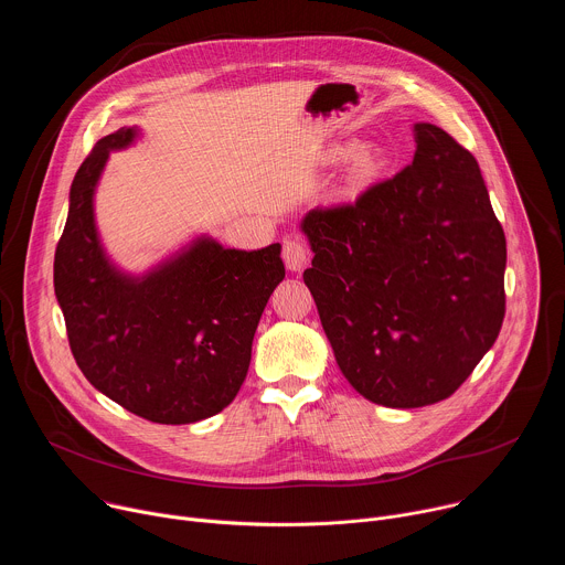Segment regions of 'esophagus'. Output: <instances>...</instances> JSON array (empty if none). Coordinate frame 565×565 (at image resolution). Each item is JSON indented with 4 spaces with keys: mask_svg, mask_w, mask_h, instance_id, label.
Wrapping results in <instances>:
<instances>
[{
    "mask_svg": "<svg viewBox=\"0 0 565 565\" xmlns=\"http://www.w3.org/2000/svg\"><path fill=\"white\" fill-rule=\"evenodd\" d=\"M281 257H284V264H286L288 270L299 273L306 266V262H308V250L303 246V241L297 238V236H286L284 238V253H281Z\"/></svg>",
    "mask_w": 565,
    "mask_h": 565,
    "instance_id": "1",
    "label": "esophagus"
}]
</instances>
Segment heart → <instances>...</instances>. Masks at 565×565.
Here are the masks:
<instances>
[{
    "instance_id": "heart-1",
    "label": "heart",
    "mask_w": 565,
    "mask_h": 565,
    "mask_svg": "<svg viewBox=\"0 0 565 565\" xmlns=\"http://www.w3.org/2000/svg\"><path fill=\"white\" fill-rule=\"evenodd\" d=\"M347 149H340L338 156H344ZM377 168H380V158L375 151L371 149H362L353 156L351 160V168H349V177H347V183H349V190L351 192H358L362 190L364 185H369L373 181V177L377 174Z\"/></svg>"
}]
</instances>
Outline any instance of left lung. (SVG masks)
<instances>
[{
    "label": "left lung",
    "mask_w": 565,
    "mask_h": 565,
    "mask_svg": "<svg viewBox=\"0 0 565 565\" xmlns=\"http://www.w3.org/2000/svg\"><path fill=\"white\" fill-rule=\"evenodd\" d=\"M414 163L301 221L303 281L351 386L375 405L449 397L499 338L505 234L476 158L416 122Z\"/></svg>",
    "instance_id": "left-lung-1"
}]
</instances>
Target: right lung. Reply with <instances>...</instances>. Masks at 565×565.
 <instances>
[{
  "instance_id": "right-lung-1",
  "label": "right lung",
  "mask_w": 565,
  "mask_h": 565,
  "mask_svg": "<svg viewBox=\"0 0 565 565\" xmlns=\"http://www.w3.org/2000/svg\"><path fill=\"white\" fill-rule=\"evenodd\" d=\"M136 138V127H120L79 166L53 286L85 377L145 420L190 425L223 412L244 384L262 312L286 275L281 246L246 253L199 236L142 277L118 270L100 244L94 194L109 153Z\"/></svg>"
}]
</instances>
